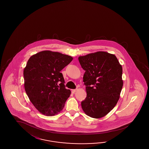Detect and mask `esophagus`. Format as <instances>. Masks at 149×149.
<instances>
[{"instance_id":"34e87169","label":"esophagus","mask_w":149,"mask_h":149,"mask_svg":"<svg viewBox=\"0 0 149 149\" xmlns=\"http://www.w3.org/2000/svg\"><path fill=\"white\" fill-rule=\"evenodd\" d=\"M77 89H74V90H72V93H74L76 91H77Z\"/></svg>"}]
</instances>
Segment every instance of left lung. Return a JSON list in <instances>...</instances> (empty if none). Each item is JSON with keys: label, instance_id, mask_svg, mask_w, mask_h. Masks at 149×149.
I'll list each match as a JSON object with an SVG mask.
<instances>
[{"label": "left lung", "instance_id": "obj_1", "mask_svg": "<svg viewBox=\"0 0 149 149\" xmlns=\"http://www.w3.org/2000/svg\"><path fill=\"white\" fill-rule=\"evenodd\" d=\"M78 59L85 70L83 81L87 97L81 102L82 110L90 117H104L120 98L123 84L122 65L114 54L104 51L79 56Z\"/></svg>", "mask_w": 149, "mask_h": 149}]
</instances>
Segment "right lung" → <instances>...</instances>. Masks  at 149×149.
Returning <instances> with one entry per match:
<instances>
[{"label":"right lung","instance_id":"right-lung-1","mask_svg":"<svg viewBox=\"0 0 149 149\" xmlns=\"http://www.w3.org/2000/svg\"><path fill=\"white\" fill-rule=\"evenodd\" d=\"M72 57L46 50L33 54L24 68V89L35 108L43 115L54 116L61 112L71 94L65 88L60 72Z\"/></svg>","mask_w":149,"mask_h":149}]
</instances>
